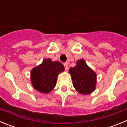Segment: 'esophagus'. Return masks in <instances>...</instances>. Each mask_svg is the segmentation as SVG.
I'll use <instances>...</instances> for the list:
<instances>
[{
	"label": "esophagus",
	"instance_id": "34e87169",
	"mask_svg": "<svg viewBox=\"0 0 127 127\" xmlns=\"http://www.w3.org/2000/svg\"><path fill=\"white\" fill-rule=\"evenodd\" d=\"M64 65L65 69L66 70H68V68H69V67H68V63L67 62L64 63Z\"/></svg>",
	"mask_w": 127,
	"mask_h": 127
}]
</instances>
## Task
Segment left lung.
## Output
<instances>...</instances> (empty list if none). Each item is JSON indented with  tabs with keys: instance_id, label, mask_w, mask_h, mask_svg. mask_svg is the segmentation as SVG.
<instances>
[{
	"instance_id": "obj_1",
	"label": "left lung",
	"mask_w": 127,
	"mask_h": 127,
	"mask_svg": "<svg viewBox=\"0 0 127 127\" xmlns=\"http://www.w3.org/2000/svg\"><path fill=\"white\" fill-rule=\"evenodd\" d=\"M73 86L80 94L86 95L95 88L96 74L86 65L83 59L77 60L76 65L69 69Z\"/></svg>"
}]
</instances>
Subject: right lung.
Masks as SVG:
<instances>
[{
    "mask_svg": "<svg viewBox=\"0 0 127 127\" xmlns=\"http://www.w3.org/2000/svg\"><path fill=\"white\" fill-rule=\"evenodd\" d=\"M64 69V66L60 62L44 59L41 65L31 71L30 79L33 88L39 92H50L55 86L58 74Z\"/></svg>",
    "mask_w": 127,
    "mask_h": 127,
    "instance_id": "right-lung-1",
    "label": "right lung"
}]
</instances>
